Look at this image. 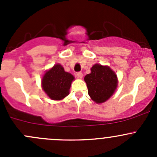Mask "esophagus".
I'll return each mask as SVG.
<instances>
[{
	"mask_svg": "<svg viewBox=\"0 0 157 157\" xmlns=\"http://www.w3.org/2000/svg\"><path fill=\"white\" fill-rule=\"evenodd\" d=\"M77 77L78 79H81L83 77V74L81 72H77Z\"/></svg>",
	"mask_w": 157,
	"mask_h": 157,
	"instance_id": "34e87169",
	"label": "esophagus"
}]
</instances>
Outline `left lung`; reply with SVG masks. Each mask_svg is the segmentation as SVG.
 I'll return each instance as SVG.
<instances>
[{"label":"left lung","instance_id":"1","mask_svg":"<svg viewBox=\"0 0 157 157\" xmlns=\"http://www.w3.org/2000/svg\"><path fill=\"white\" fill-rule=\"evenodd\" d=\"M86 74L84 80L88 88V94L97 104L103 103L114 94L118 86V77L110 67L95 64Z\"/></svg>","mask_w":157,"mask_h":157}]
</instances>
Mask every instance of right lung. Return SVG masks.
I'll return each mask as SVG.
<instances>
[{
    "label": "right lung",
    "instance_id": "obj_1",
    "mask_svg": "<svg viewBox=\"0 0 157 157\" xmlns=\"http://www.w3.org/2000/svg\"><path fill=\"white\" fill-rule=\"evenodd\" d=\"M74 77L60 64L47 70L42 77V88L52 100H62L68 96Z\"/></svg>",
    "mask_w": 157,
    "mask_h": 157
}]
</instances>
